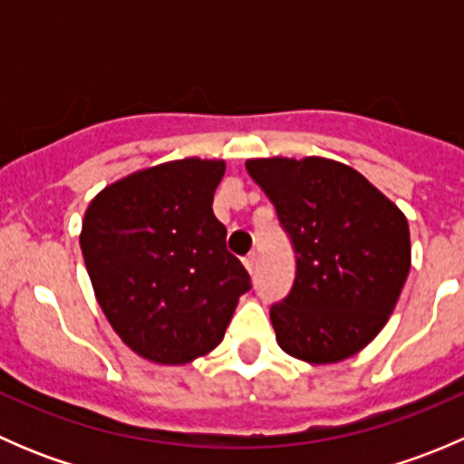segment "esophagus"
<instances>
[{"label":"esophagus","instance_id":"esophagus-1","mask_svg":"<svg viewBox=\"0 0 464 464\" xmlns=\"http://www.w3.org/2000/svg\"><path fill=\"white\" fill-rule=\"evenodd\" d=\"M242 262H245V269L249 271V274H254V271H256V265H258V256H256V254H249V256H246V258L242 260Z\"/></svg>","mask_w":464,"mask_h":464}]
</instances>
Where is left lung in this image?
<instances>
[{"label":"left lung","instance_id":"1","mask_svg":"<svg viewBox=\"0 0 464 464\" xmlns=\"http://www.w3.org/2000/svg\"><path fill=\"white\" fill-rule=\"evenodd\" d=\"M296 251V280L271 307L280 348L339 363L391 319L411 269L409 219L362 172L325 157L249 159Z\"/></svg>","mask_w":464,"mask_h":464}]
</instances>
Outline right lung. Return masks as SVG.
Here are the masks:
<instances>
[{
  "instance_id": "obj_1",
  "label": "right lung",
  "mask_w": 464,
  "mask_h": 464,
  "mask_svg": "<svg viewBox=\"0 0 464 464\" xmlns=\"http://www.w3.org/2000/svg\"><path fill=\"white\" fill-rule=\"evenodd\" d=\"M224 159H177L121 177L92 199L81 249L111 330L141 359L186 366L224 339L249 274L213 215Z\"/></svg>"
}]
</instances>
